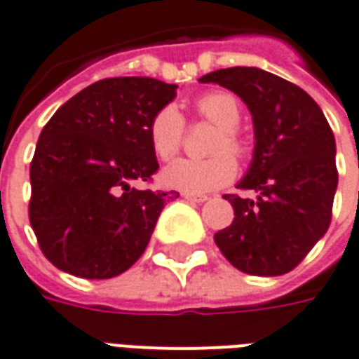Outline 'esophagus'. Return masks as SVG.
<instances>
[{"label": "esophagus", "mask_w": 359, "mask_h": 359, "mask_svg": "<svg viewBox=\"0 0 359 359\" xmlns=\"http://www.w3.org/2000/svg\"><path fill=\"white\" fill-rule=\"evenodd\" d=\"M184 197L187 201H193V203H205V201H208L207 195H193V193H184Z\"/></svg>", "instance_id": "esophagus-1"}]
</instances>
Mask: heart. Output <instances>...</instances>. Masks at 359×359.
<instances>
[{
    "mask_svg": "<svg viewBox=\"0 0 359 359\" xmlns=\"http://www.w3.org/2000/svg\"><path fill=\"white\" fill-rule=\"evenodd\" d=\"M195 111L201 118L216 126L210 141L208 158H177L170 162L160 180L166 187L184 193H207L220 189L238 174V164L231 156H243L248 143L240 133L241 108L238 98L230 93H208L195 102ZM185 137V119L174 106H166L152 116L149 123V141L156 158L170 160L182 149ZM230 150L231 155L227 152Z\"/></svg>",
    "mask_w": 359,
    "mask_h": 359,
    "instance_id": "heart-1",
    "label": "heart"
}]
</instances>
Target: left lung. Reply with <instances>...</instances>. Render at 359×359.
I'll list each match as a JSON object with an SVG mask.
<instances>
[{"label": "left lung", "mask_w": 359, "mask_h": 359, "mask_svg": "<svg viewBox=\"0 0 359 359\" xmlns=\"http://www.w3.org/2000/svg\"><path fill=\"white\" fill-rule=\"evenodd\" d=\"M199 81L238 94L255 127L253 162L238 189H253L257 199L226 195L236 218L215 233L216 245L241 273H290L332 218L338 172L329 121L306 90L269 71L228 67Z\"/></svg>", "instance_id": "1"}]
</instances>
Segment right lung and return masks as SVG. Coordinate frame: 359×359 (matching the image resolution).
I'll return each instance as SVG.
<instances>
[{
  "instance_id": "obj_1",
  "label": "right lung",
  "mask_w": 359,
  "mask_h": 359,
  "mask_svg": "<svg viewBox=\"0 0 359 359\" xmlns=\"http://www.w3.org/2000/svg\"><path fill=\"white\" fill-rule=\"evenodd\" d=\"M177 85L111 77L83 88L46 123L30 162V226L44 257L88 280L126 273L151 241L162 208L180 193L135 189L158 160L152 116Z\"/></svg>"
}]
</instances>
